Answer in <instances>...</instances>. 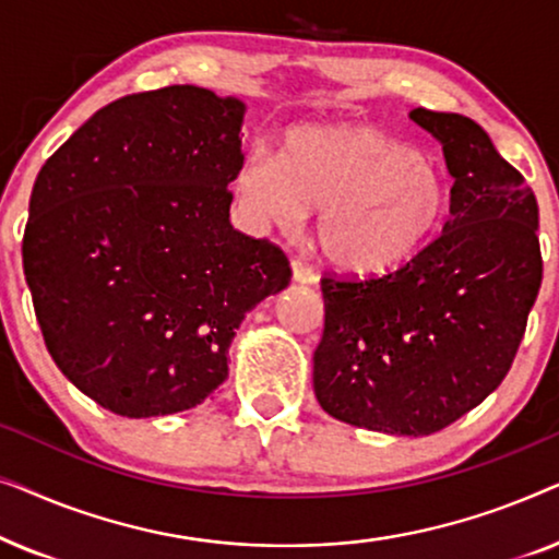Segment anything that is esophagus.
<instances>
[{"mask_svg": "<svg viewBox=\"0 0 559 559\" xmlns=\"http://www.w3.org/2000/svg\"><path fill=\"white\" fill-rule=\"evenodd\" d=\"M293 282H297V285H316L318 282V274L310 270L308 264H302V262H293Z\"/></svg>", "mask_w": 559, "mask_h": 559, "instance_id": "1", "label": "esophagus"}]
</instances>
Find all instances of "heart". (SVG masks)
Instances as JSON below:
<instances>
[{"mask_svg": "<svg viewBox=\"0 0 559 559\" xmlns=\"http://www.w3.org/2000/svg\"><path fill=\"white\" fill-rule=\"evenodd\" d=\"M234 195L257 231L293 234L320 209L318 247L354 277L409 262L438 234L450 203L430 155L369 124L289 129L280 155L254 150L241 159Z\"/></svg>", "mask_w": 559, "mask_h": 559, "instance_id": "heart-1", "label": "heart"}]
</instances>
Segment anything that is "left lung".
Listing matches in <instances>:
<instances>
[{"mask_svg":"<svg viewBox=\"0 0 559 559\" xmlns=\"http://www.w3.org/2000/svg\"><path fill=\"white\" fill-rule=\"evenodd\" d=\"M442 144L450 218L402 270L323 280L325 325L312 389L328 415L423 438L501 384L542 285L539 209L522 173L463 114L412 109Z\"/></svg>","mask_w":559,"mask_h":559,"instance_id":"left-lung-1","label":"left lung"}]
</instances>
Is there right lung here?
<instances>
[{"instance_id":"1","label":"right lung","mask_w":559,"mask_h":559,"mask_svg":"<svg viewBox=\"0 0 559 559\" xmlns=\"http://www.w3.org/2000/svg\"><path fill=\"white\" fill-rule=\"evenodd\" d=\"M247 104L167 86L98 109L29 195L22 266L63 377L121 417L224 384L243 316L289 285L285 254L228 221Z\"/></svg>"}]
</instances>
